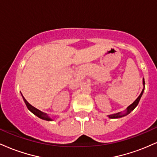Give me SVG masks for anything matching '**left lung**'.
I'll use <instances>...</instances> for the list:
<instances>
[{
	"label": "left lung",
	"mask_w": 157,
	"mask_h": 157,
	"mask_svg": "<svg viewBox=\"0 0 157 157\" xmlns=\"http://www.w3.org/2000/svg\"><path fill=\"white\" fill-rule=\"evenodd\" d=\"M142 83H143V89H142L141 94H140V96H139L137 98H136V100H135V101L133 102L131 105H130L128 106V107L125 110V111L124 113H121V112H119V113H113V114H111V115H109V117L111 118V119H115V118H120V117H125L126 115H128V113H130L131 111L134 110L135 108L136 107V105H138L139 102H140V98H141L142 94H143V91L144 90H145V80H142Z\"/></svg>",
	"instance_id": "left-lung-1"
}]
</instances>
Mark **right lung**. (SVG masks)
Wrapping results in <instances>:
<instances>
[{"instance_id":"obj_1","label":"right lung","mask_w":157,"mask_h":157,"mask_svg":"<svg viewBox=\"0 0 157 157\" xmlns=\"http://www.w3.org/2000/svg\"><path fill=\"white\" fill-rule=\"evenodd\" d=\"M22 97H23V100H24L25 103H26V107L28 108V109L29 110V111H31L32 113H34V114L36 115V116H37V117L42 119V120H47V121H52V119L49 116H48V114H46V113H44V112H42V111H40V110H38L37 109H36V108L34 107V106H32V105H30V104L26 101V99H25L24 97H23V95H22Z\"/></svg>"}]
</instances>
